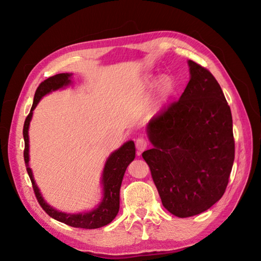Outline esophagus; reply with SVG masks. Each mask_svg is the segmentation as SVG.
Instances as JSON below:
<instances>
[{
  "label": "esophagus",
  "mask_w": 261,
  "mask_h": 261,
  "mask_svg": "<svg viewBox=\"0 0 261 261\" xmlns=\"http://www.w3.org/2000/svg\"><path fill=\"white\" fill-rule=\"evenodd\" d=\"M136 146H137V150L140 152L144 151L145 148L147 147V142L144 138H138L136 141Z\"/></svg>",
  "instance_id": "34e87169"
}]
</instances>
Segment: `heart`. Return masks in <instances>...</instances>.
I'll return each mask as SVG.
<instances>
[{
  "instance_id": "obj_1",
  "label": "heart",
  "mask_w": 261,
  "mask_h": 261,
  "mask_svg": "<svg viewBox=\"0 0 261 261\" xmlns=\"http://www.w3.org/2000/svg\"><path fill=\"white\" fill-rule=\"evenodd\" d=\"M156 83V79L153 76H150L148 79H146V84L153 86ZM160 93L162 96H167L170 93L173 92V88H174V84H173V81L170 80L169 77H163L160 81Z\"/></svg>"
}]
</instances>
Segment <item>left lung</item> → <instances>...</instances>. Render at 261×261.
I'll list each match as a JSON object with an SVG mask.
<instances>
[{
  "instance_id": "obj_1",
  "label": "left lung",
  "mask_w": 261,
  "mask_h": 261,
  "mask_svg": "<svg viewBox=\"0 0 261 261\" xmlns=\"http://www.w3.org/2000/svg\"><path fill=\"white\" fill-rule=\"evenodd\" d=\"M188 64L189 83L148 122L154 147L142 153L164 207L178 218L218 202L235 158L232 114L220 84L203 66Z\"/></svg>"
}]
</instances>
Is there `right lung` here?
Segmentation results:
<instances>
[{
	"mask_svg": "<svg viewBox=\"0 0 261 261\" xmlns=\"http://www.w3.org/2000/svg\"><path fill=\"white\" fill-rule=\"evenodd\" d=\"M72 74L69 73H60L57 75L51 76L47 80L41 82L40 85L37 88L34 97V102L31 109V113L26 117L24 123L23 136L25 141V148H24V160L27 173L31 178L35 196L38 200L40 206L43 209L49 217L55 219L59 222H62L66 225L80 228H98L105 226L113 221L116 215L119 212V199H120V187L122 182V178L125 173V169L129 164L135 160L136 156V146L133 141H128L125 142L120 148L111 153L108 158L105 167H103L101 184L103 186V198L100 204L91 212L86 213H79V214H71L60 212L54 207L50 206L46 201L41 197L38 187L35 182L33 172L31 167L28 165L29 162V138H28V128L31 123L33 117V110L36 108L37 103L43 97L44 95L49 94L52 91H57L59 88L69 85L71 83Z\"/></svg>",
	"mask_w": 261,
	"mask_h": 261,
	"instance_id": "right-lung-1",
	"label": "right lung"
}]
</instances>
